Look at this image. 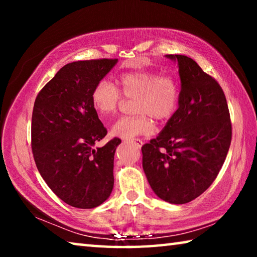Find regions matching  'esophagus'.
<instances>
[{
  "label": "esophagus",
  "mask_w": 257,
  "mask_h": 257,
  "mask_svg": "<svg viewBox=\"0 0 257 257\" xmlns=\"http://www.w3.org/2000/svg\"><path fill=\"white\" fill-rule=\"evenodd\" d=\"M132 143H133L135 146L139 147V149H141V147L143 146V144H144V143H143V141H141V139H135V141H133Z\"/></svg>",
  "instance_id": "34e87169"
}]
</instances>
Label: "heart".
Returning <instances> with one entry per match:
<instances>
[{"mask_svg":"<svg viewBox=\"0 0 257 257\" xmlns=\"http://www.w3.org/2000/svg\"><path fill=\"white\" fill-rule=\"evenodd\" d=\"M114 86L101 80L92 92V104L103 120L110 119L123 101L135 99L136 116H123L113 124L111 134L115 137L132 139L153 133L152 118L168 120L176 112L180 98V86L171 75H159L153 71L125 72L116 78Z\"/></svg>","mask_w":257,"mask_h":257,"instance_id":"heart-1","label":"heart"}]
</instances>
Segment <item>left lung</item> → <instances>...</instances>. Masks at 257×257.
Masks as SVG:
<instances>
[{
    "mask_svg": "<svg viewBox=\"0 0 257 257\" xmlns=\"http://www.w3.org/2000/svg\"><path fill=\"white\" fill-rule=\"evenodd\" d=\"M167 56L179 66V107L159 136L142 147L143 169L161 199L186 204L202 195L219 175L232 128L219 82L188 56Z\"/></svg>",
    "mask_w": 257,
    "mask_h": 257,
    "instance_id": "1",
    "label": "left lung"
}]
</instances>
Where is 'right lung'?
I'll list each match as a JSON object with an SVG mask.
<instances>
[{
    "label": "right lung",
    "mask_w": 257,
    "mask_h": 257,
    "mask_svg": "<svg viewBox=\"0 0 257 257\" xmlns=\"http://www.w3.org/2000/svg\"><path fill=\"white\" fill-rule=\"evenodd\" d=\"M118 59L68 63L43 87L32 116L35 163L51 190L78 208L101 205L114 184L113 161L121 141L94 145L107 134L92 104V92Z\"/></svg>",
    "instance_id": "1"
}]
</instances>
